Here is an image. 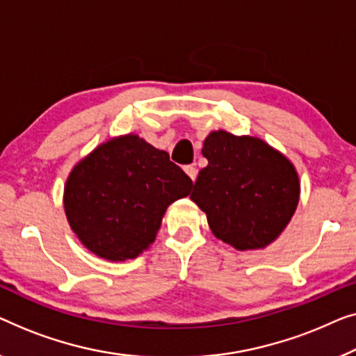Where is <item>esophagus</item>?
I'll list each match as a JSON object with an SVG mask.
<instances>
[{
  "label": "esophagus",
  "mask_w": 356,
  "mask_h": 356,
  "mask_svg": "<svg viewBox=\"0 0 356 356\" xmlns=\"http://www.w3.org/2000/svg\"><path fill=\"white\" fill-rule=\"evenodd\" d=\"M184 171L187 172V176L195 182V179H197V168H195V166H185Z\"/></svg>",
  "instance_id": "esophagus-1"
}]
</instances>
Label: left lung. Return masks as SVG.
Masks as SVG:
<instances>
[{"label": "left lung", "mask_w": 356, "mask_h": 356, "mask_svg": "<svg viewBox=\"0 0 356 356\" xmlns=\"http://www.w3.org/2000/svg\"><path fill=\"white\" fill-rule=\"evenodd\" d=\"M202 153L208 166L190 198L207 214L214 237L240 252L271 245L298 207L293 163L261 138L227 130L209 134Z\"/></svg>", "instance_id": "8db88e82"}]
</instances>
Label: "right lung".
<instances>
[{
  "mask_svg": "<svg viewBox=\"0 0 356 356\" xmlns=\"http://www.w3.org/2000/svg\"><path fill=\"white\" fill-rule=\"evenodd\" d=\"M190 188L192 180L164 149L137 134L119 135L72 168L64 185V213L88 252L126 261L149 248L169 204Z\"/></svg>",
  "mask_w": 356,
  "mask_h": 356,
  "instance_id": "right-lung-1",
  "label": "right lung"
}]
</instances>
